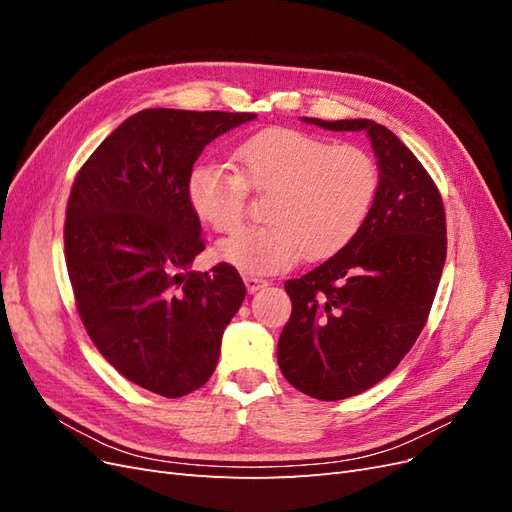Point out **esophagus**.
Here are the masks:
<instances>
[{
  "label": "esophagus",
  "instance_id": "1",
  "mask_svg": "<svg viewBox=\"0 0 512 512\" xmlns=\"http://www.w3.org/2000/svg\"><path fill=\"white\" fill-rule=\"evenodd\" d=\"M243 282H245V288H247V292H250V294L258 292L260 288L269 286V282H267V280H262V277H254V275H245V277H243Z\"/></svg>",
  "mask_w": 512,
  "mask_h": 512
}]
</instances>
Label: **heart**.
Returning <instances> with one entry per match:
<instances>
[{"mask_svg":"<svg viewBox=\"0 0 512 512\" xmlns=\"http://www.w3.org/2000/svg\"><path fill=\"white\" fill-rule=\"evenodd\" d=\"M230 168L198 162L185 194L196 218L218 235L245 218L247 192L267 194L265 226L218 245V258L245 275H271L305 258H327L352 241L380 190V168L361 145L331 143L303 130L273 126L232 149Z\"/></svg>","mask_w":512,"mask_h":512,"instance_id":"heart-1","label":"heart"}]
</instances>
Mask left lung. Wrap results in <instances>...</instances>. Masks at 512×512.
Listing matches in <instances>:
<instances>
[{
    "label": "left lung",
    "mask_w": 512,
    "mask_h": 512,
    "mask_svg": "<svg viewBox=\"0 0 512 512\" xmlns=\"http://www.w3.org/2000/svg\"><path fill=\"white\" fill-rule=\"evenodd\" d=\"M303 121L363 130L380 168L376 203L352 241L286 282L292 314L277 363L294 389L337 401L389 376L421 335L446 260V215L436 183L389 128L371 119Z\"/></svg>",
    "instance_id": "obj_1"
}]
</instances>
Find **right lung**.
Returning <instances> with one entry per match:
<instances>
[{
	"label": "right lung",
	"instance_id": "add662e5",
	"mask_svg": "<svg viewBox=\"0 0 512 512\" xmlns=\"http://www.w3.org/2000/svg\"><path fill=\"white\" fill-rule=\"evenodd\" d=\"M254 113L145 108L72 183L64 245L91 342L123 378L162 397L203 386L245 299L237 269L192 271L205 250L185 183L203 149Z\"/></svg>",
	"mask_w": 512,
	"mask_h": 512
}]
</instances>
